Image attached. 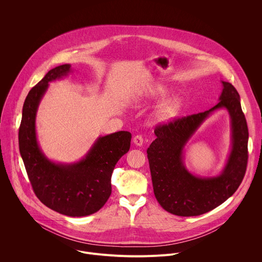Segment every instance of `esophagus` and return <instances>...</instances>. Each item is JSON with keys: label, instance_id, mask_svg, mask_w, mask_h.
<instances>
[{"label": "esophagus", "instance_id": "obj_1", "mask_svg": "<svg viewBox=\"0 0 262 262\" xmlns=\"http://www.w3.org/2000/svg\"><path fill=\"white\" fill-rule=\"evenodd\" d=\"M134 144L136 145V146H142L143 145V137L142 136H136L135 138H134Z\"/></svg>", "mask_w": 262, "mask_h": 262}]
</instances>
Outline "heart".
I'll return each mask as SVG.
<instances>
[{
	"mask_svg": "<svg viewBox=\"0 0 262 262\" xmlns=\"http://www.w3.org/2000/svg\"><path fill=\"white\" fill-rule=\"evenodd\" d=\"M164 86L159 84L148 85L143 87L140 92L133 99V103L136 106H141L146 102L156 100L163 97L166 94ZM183 105V99L181 96L175 95L162 101L156 108L152 114V121L156 123H166L173 120L178 114Z\"/></svg>",
	"mask_w": 262,
	"mask_h": 262,
	"instance_id": "heart-1",
	"label": "heart"
}]
</instances>
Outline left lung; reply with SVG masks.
Returning <instances> with one entry per match:
<instances>
[{
  "label": "left lung",
  "instance_id": "obj_1",
  "mask_svg": "<svg viewBox=\"0 0 262 262\" xmlns=\"http://www.w3.org/2000/svg\"><path fill=\"white\" fill-rule=\"evenodd\" d=\"M219 102L203 113L177 119L155 129L157 139L147 149L154 192L161 206L179 216L200 215L230 198L246 173L249 132L236 89L222 81ZM226 109L231 117L232 148L223 170L214 177H199L185 166L186 144L214 111Z\"/></svg>",
  "mask_w": 262,
  "mask_h": 262
}]
</instances>
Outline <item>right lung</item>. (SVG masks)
Instances as JSON below:
<instances>
[{"label": "right lung", "mask_w": 262, "mask_h": 262, "mask_svg": "<svg viewBox=\"0 0 262 262\" xmlns=\"http://www.w3.org/2000/svg\"><path fill=\"white\" fill-rule=\"evenodd\" d=\"M72 71L70 64L51 69L26 97L18 133L19 152L38 199L49 208L68 216H86L98 211L111 193V177L117 162L130 147L132 134L116 132L98 137L80 161L50 160L37 140L36 116L51 82Z\"/></svg>", "instance_id": "add662e5"}]
</instances>
